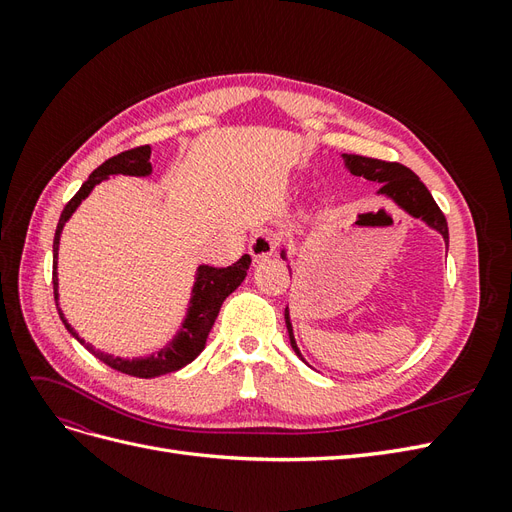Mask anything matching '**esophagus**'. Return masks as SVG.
<instances>
[{
  "label": "esophagus",
  "mask_w": 512,
  "mask_h": 512,
  "mask_svg": "<svg viewBox=\"0 0 512 512\" xmlns=\"http://www.w3.org/2000/svg\"><path fill=\"white\" fill-rule=\"evenodd\" d=\"M277 245H280V235L275 230H260L250 241V254L256 262L267 260L273 256Z\"/></svg>",
  "instance_id": "34e87169"
}]
</instances>
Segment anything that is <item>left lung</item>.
I'll use <instances>...</instances> for the list:
<instances>
[{"instance_id":"obj_1","label":"left lung","mask_w":512,"mask_h":512,"mask_svg":"<svg viewBox=\"0 0 512 512\" xmlns=\"http://www.w3.org/2000/svg\"><path fill=\"white\" fill-rule=\"evenodd\" d=\"M344 160H346L352 175L382 183L380 194L395 198L401 207L414 215V218H421L436 230H440L444 241L448 243V226H446V218H444L442 209L436 205V200H433V196L425 188V183L418 179L408 166L399 164V162H386V160H378V158L356 156V153H344ZM284 318H286L292 350L301 356L297 342H294V335H292L288 307H286Z\"/></svg>"}]
</instances>
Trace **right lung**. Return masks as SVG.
I'll return each mask as SVG.
<instances>
[{
	"label": "right lung",
	"mask_w": 512,
	"mask_h": 512,
	"mask_svg": "<svg viewBox=\"0 0 512 512\" xmlns=\"http://www.w3.org/2000/svg\"><path fill=\"white\" fill-rule=\"evenodd\" d=\"M151 147L149 145H141L134 147L128 151H121L117 156L108 158L102 166H98L94 173L89 175V179L81 185V190L76 192L68 205L61 211V218L57 222V230H55V239H53V294H55V303H57V247H59V235L61 228L68 222L70 215L74 213V209L81 205V200L94 190V185H98L102 179L111 177V175H132V177H145L151 173ZM250 256H241L235 265H230L226 269H215V267H207L203 265L198 269V277L194 284V297H192V307L190 314L183 322L181 333L170 342L164 350H160L156 356H147V359H113L111 354H104L100 350H96L91 344H85V348L100 359L102 363H106L108 367H113L121 374H128L134 378H156L162 374H170V371H177L181 367H185L188 363H192L196 356L203 352L205 344H207V335L213 327L215 318L220 314V307L226 301V297L230 292H235L241 282L245 280L247 269H250ZM61 322L66 324V329L79 339V333H76L70 324L64 320V314L61 309H57ZM83 344V339H79Z\"/></svg>",
	"instance_id": "1"
}]
</instances>
